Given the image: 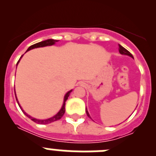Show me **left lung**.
<instances>
[{
  "mask_svg": "<svg viewBox=\"0 0 156 156\" xmlns=\"http://www.w3.org/2000/svg\"><path fill=\"white\" fill-rule=\"evenodd\" d=\"M119 53L122 54V55H126L130 56V57L133 58V55H132L131 54L129 53V51H128L126 50V48H123V47H122L120 44H119ZM86 112H87V116L90 117V115H89V113H88L87 110H86Z\"/></svg>",
  "mask_w": 156,
  "mask_h": 156,
  "instance_id": "1",
  "label": "left lung"
}]
</instances>
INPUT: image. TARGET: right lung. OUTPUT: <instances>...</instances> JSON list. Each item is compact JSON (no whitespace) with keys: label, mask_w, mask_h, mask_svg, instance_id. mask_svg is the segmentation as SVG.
Here are the masks:
<instances>
[{"label":"right lung","mask_w":156,"mask_h":156,"mask_svg":"<svg viewBox=\"0 0 156 156\" xmlns=\"http://www.w3.org/2000/svg\"><path fill=\"white\" fill-rule=\"evenodd\" d=\"M57 41H56V40H52V39H49V40H47V41H41V42L37 43V44H35L31 45V46L28 48V50L27 51H30V50H31V49H34V48H41V47H45V46H51V45H53L54 44H55V42H57ZM22 57H23V55L21 56V58ZM20 58H19V60H20ZM19 60L18 61L17 65H18V63H19ZM71 91L72 90H69V91L67 92V93H66V94L65 95L64 102H63V105H62V107L61 109H60V111H59L58 112V113L55 115V116L51 117V118H49V119H44V120H41V119H35V118H33V117H31L30 115H27V114L24 111H23V108H21V106L19 105V101H18L17 99H16V101H17L18 104H19V107H20V108L22 109V111H23V112H24L25 115H27V117H29V118H30L31 120H33L34 122H37V123H39V124H48V123H51V122H55V121L58 120V119H60L63 116V115H64V113H65V112H66V109H65L66 101V100L68 99V97L69 96V94L71 93Z\"/></svg>","instance_id":"1"}]
</instances>
